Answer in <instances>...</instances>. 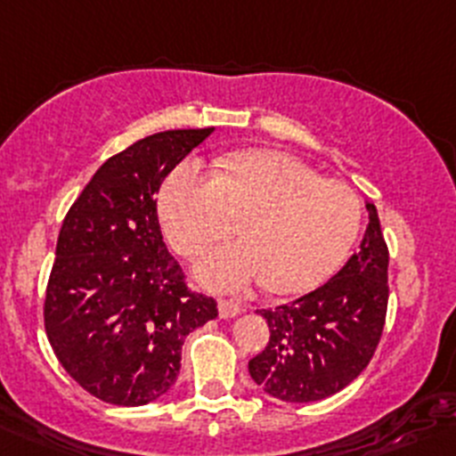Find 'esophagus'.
Wrapping results in <instances>:
<instances>
[{"label": "esophagus", "mask_w": 456, "mask_h": 456, "mask_svg": "<svg viewBox=\"0 0 456 456\" xmlns=\"http://www.w3.org/2000/svg\"><path fill=\"white\" fill-rule=\"evenodd\" d=\"M218 313L223 319H232L236 314L242 313V305L236 304V301H229V299H220L218 301Z\"/></svg>", "instance_id": "esophagus-1"}]
</instances>
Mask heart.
<instances>
[{"mask_svg": "<svg viewBox=\"0 0 456 456\" xmlns=\"http://www.w3.org/2000/svg\"><path fill=\"white\" fill-rule=\"evenodd\" d=\"M245 240L220 245L195 267L208 290L238 292L263 279L276 295L305 292L344 263L362 224V202L339 180L319 177L297 157L245 151L220 173L182 161L159 193V218L182 256L200 252L233 229Z\"/></svg>", "mask_w": 456, "mask_h": 456, "instance_id": "b5f03b06", "label": "heart"}]
</instances>
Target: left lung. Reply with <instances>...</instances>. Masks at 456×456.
<instances>
[{"instance_id": "8db88e82", "label": "left lung", "mask_w": 456, "mask_h": 456, "mask_svg": "<svg viewBox=\"0 0 456 456\" xmlns=\"http://www.w3.org/2000/svg\"><path fill=\"white\" fill-rule=\"evenodd\" d=\"M367 211L360 249L333 279L290 304L261 310L270 342L249 360V376L272 398L324 401L371 362L385 329L389 252L371 202Z\"/></svg>"}]
</instances>
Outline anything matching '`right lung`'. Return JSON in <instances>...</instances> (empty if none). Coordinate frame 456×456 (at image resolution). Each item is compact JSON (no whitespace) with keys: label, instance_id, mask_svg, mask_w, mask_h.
<instances>
[{"label":"right lung","instance_id":"1","mask_svg":"<svg viewBox=\"0 0 456 456\" xmlns=\"http://www.w3.org/2000/svg\"><path fill=\"white\" fill-rule=\"evenodd\" d=\"M166 130L101 166L67 211L45 299V329L58 362L110 405L157 401L180 376L182 344L218 317L191 292L161 238V182L211 134Z\"/></svg>","mask_w":456,"mask_h":456}]
</instances>
